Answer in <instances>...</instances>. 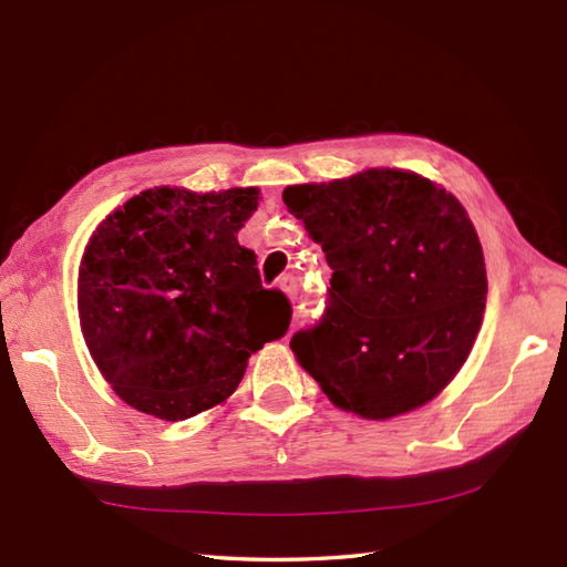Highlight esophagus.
Segmentation results:
<instances>
[{
    "instance_id": "34e87169",
    "label": "esophagus",
    "mask_w": 567,
    "mask_h": 567,
    "mask_svg": "<svg viewBox=\"0 0 567 567\" xmlns=\"http://www.w3.org/2000/svg\"><path fill=\"white\" fill-rule=\"evenodd\" d=\"M280 290L292 299V302H297L299 299V282H297V277L290 272V275H285L282 280H280Z\"/></svg>"
}]
</instances>
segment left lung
I'll use <instances>...</instances> for the list:
<instances>
[{
  "label": "left lung",
  "instance_id": "obj_1",
  "mask_svg": "<svg viewBox=\"0 0 567 567\" xmlns=\"http://www.w3.org/2000/svg\"><path fill=\"white\" fill-rule=\"evenodd\" d=\"M333 270L327 311L290 341L329 400L390 419L436 396L483 323V246L463 204L431 179L365 171L282 192Z\"/></svg>",
  "mask_w": 567,
  "mask_h": 567
}]
</instances>
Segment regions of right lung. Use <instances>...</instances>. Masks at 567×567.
<instances>
[{"mask_svg":"<svg viewBox=\"0 0 567 567\" xmlns=\"http://www.w3.org/2000/svg\"><path fill=\"white\" fill-rule=\"evenodd\" d=\"M258 189L155 187L97 226L80 262V327L106 382L138 412L183 421L234 394L248 358L290 329L238 228Z\"/></svg>","mask_w":567,"mask_h":567,"instance_id":"obj_1","label":"right lung"}]
</instances>
